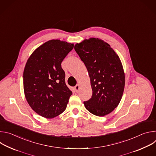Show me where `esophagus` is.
<instances>
[{"label":"esophagus","mask_w":156,"mask_h":156,"mask_svg":"<svg viewBox=\"0 0 156 156\" xmlns=\"http://www.w3.org/2000/svg\"><path fill=\"white\" fill-rule=\"evenodd\" d=\"M79 89H80V85H79V84H76V85L75 86V91H76V93L78 92Z\"/></svg>","instance_id":"obj_1"}]
</instances>
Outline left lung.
Masks as SVG:
<instances>
[{
  "instance_id": "obj_1",
  "label": "left lung",
  "mask_w": 156,
  "mask_h": 156,
  "mask_svg": "<svg viewBox=\"0 0 156 156\" xmlns=\"http://www.w3.org/2000/svg\"><path fill=\"white\" fill-rule=\"evenodd\" d=\"M91 80V98L86 108L97 116L106 115L118 106L125 87V73L119 57L109 44L98 38L85 39L74 48Z\"/></svg>"
}]
</instances>
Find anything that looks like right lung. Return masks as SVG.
Masks as SVG:
<instances>
[{
	"mask_svg": "<svg viewBox=\"0 0 156 156\" xmlns=\"http://www.w3.org/2000/svg\"><path fill=\"white\" fill-rule=\"evenodd\" d=\"M73 44L50 40L31 55L23 72L27 101L39 115L52 119L66 109L72 92L66 85L61 63L73 49Z\"/></svg>",
	"mask_w": 156,
	"mask_h": 156,
	"instance_id": "obj_1",
	"label": "right lung"
}]
</instances>
